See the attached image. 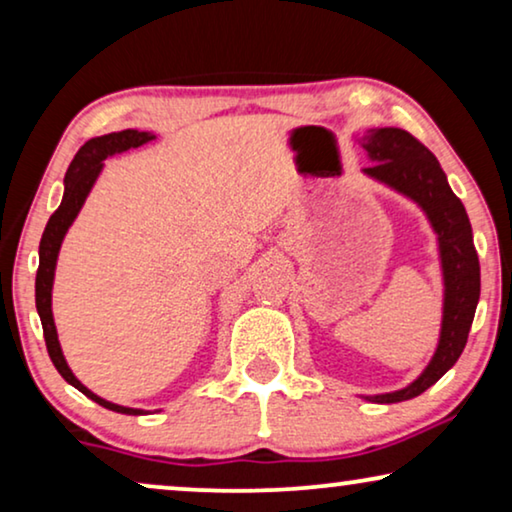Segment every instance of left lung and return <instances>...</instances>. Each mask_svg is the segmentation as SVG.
<instances>
[{
	"label": "left lung",
	"mask_w": 512,
	"mask_h": 512,
	"mask_svg": "<svg viewBox=\"0 0 512 512\" xmlns=\"http://www.w3.org/2000/svg\"><path fill=\"white\" fill-rule=\"evenodd\" d=\"M356 142L373 163L361 172L415 202L436 233L440 277H443V319H440L436 352L422 373L403 389L361 396L370 403H401L433 387L464 352L480 300L478 251L464 205L447 184L438 158L424 144L401 128H370L356 137Z\"/></svg>",
	"instance_id": "1"
}]
</instances>
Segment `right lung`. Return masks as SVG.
Here are the masks:
<instances>
[{"label": "right lung", "mask_w": 512, "mask_h": 512, "mask_svg": "<svg viewBox=\"0 0 512 512\" xmlns=\"http://www.w3.org/2000/svg\"><path fill=\"white\" fill-rule=\"evenodd\" d=\"M153 139H156L153 132L121 130V132H109V135H102V137H93L81 146L65 174V193H62L60 207L55 209L51 219H48L44 235H41L39 270H37V284H34V293H37V312H39L41 326H44L46 349H48V356H51L53 366L58 368V373L65 377L72 387L79 389L81 394H86L90 401H95L97 405H102V408L107 410L123 412V415H146L149 410L125 408V405L111 403L107 398L93 394V391H90L86 384H81L79 377L72 373V368L67 366V359L65 354H62V347L58 340V328H55V319H53V279H55V265H58L62 240H65L67 230L72 228L74 219L79 216L83 202H86L90 191H93L97 177H100V172L104 170V160L116 156V153L149 144Z\"/></svg>", "instance_id": "right-lung-1"}]
</instances>
